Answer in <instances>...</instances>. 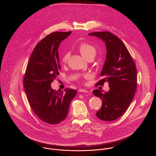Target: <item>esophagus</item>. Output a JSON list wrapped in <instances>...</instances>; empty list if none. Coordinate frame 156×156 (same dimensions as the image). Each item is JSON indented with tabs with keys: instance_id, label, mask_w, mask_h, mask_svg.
I'll use <instances>...</instances> for the list:
<instances>
[{
	"instance_id": "1",
	"label": "esophagus",
	"mask_w": 156,
	"mask_h": 156,
	"mask_svg": "<svg viewBox=\"0 0 156 156\" xmlns=\"http://www.w3.org/2000/svg\"><path fill=\"white\" fill-rule=\"evenodd\" d=\"M78 91L80 92V93H88L87 91H86V90H84V89H80Z\"/></svg>"
}]
</instances>
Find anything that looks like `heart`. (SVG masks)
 <instances>
[{"mask_svg": "<svg viewBox=\"0 0 156 156\" xmlns=\"http://www.w3.org/2000/svg\"><path fill=\"white\" fill-rule=\"evenodd\" d=\"M78 49L82 55V56L84 58H86L89 55H95L96 54V49L94 48V46H93L91 44L89 43L83 42L80 43L78 46ZM69 58V52H65L62 57L61 58V61L63 63H66L67 62L68 59ZM84 78H90L91 76L89 74H86L84 76Z\"/></svg>", "mask_w": 156, "mask_h": 156, "instance_id": "1", "label": "heart"}]
</instances>
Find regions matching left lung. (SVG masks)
<instances>
[{"mask_svg":"<svg viewBox=\"0 0 156 156\" xmlns=\"http://www.w3.org/2000/svg\"><path fill=\"white\" fill-rule=\"evenodd\" d=\"M102 39L107 49L106 60L101 73L102 79L96 86L108 83V92L94 90L102 101L96 116L104 121H113L122 116L134 98L136 90L137 70L135 63L123 42L108 31L89 34Z\"/></svg>","mask_w":156,"mask_h":156,"instance_id":"obj_1","label":"left lung"}]
</instances>
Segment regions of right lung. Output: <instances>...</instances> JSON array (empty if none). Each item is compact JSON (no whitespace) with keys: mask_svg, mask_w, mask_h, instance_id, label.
<instances>
[{"mask_svg":"<svg viewBox=\"0 0 156 156\" xmlns=\"http://www.w3.org/2000/svg\"><path fill=\"white\" fill-rule=\"evenodd\" d=\"M70 34L71 31L54 32L43 38L31 55L23 78V87L33 112L51 125L65 119L77 93L70 88L55 91L51 86L60 70L58 48Z\"/></svg>","mask_w":156,"mask_h":156,"instance_id":"right-lung-1","label":"right lung"}]
</instances>
